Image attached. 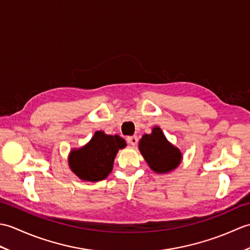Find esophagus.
Returning a JSON list of instances; mask_svg holds the SVG:
<instances>
[{"label": "esophagus", "mask_w": 250, "mask_h": 250, "mask_svg": "<svg viewBox=\"0 0 250 250\" xmlns=\"http://www.w3.org/2000/svg\"><path fill=\"white\" fill-rule=\"evenodd\" d=\"M126 142L129 143L130 145L132 146H135L137 144V142H139V139H137V136H128L126 137Z\"/></svg>", "instance_id": "obj_1"}]
</instances>
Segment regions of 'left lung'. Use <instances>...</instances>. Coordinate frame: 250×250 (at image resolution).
I'll return each instance as SVG.
<instances>
[{"instance_id": "1", "label": "left lung", "mask_w": 250, "mask_h": 250, "mask_svg": "<svg viewBox=\"0 0 250 250\" xmlns=\"http://www.w3.org/2000/svg\"><path fill=\"white\" fill-rule=\"evenodd\" d=\"M139 149L153 172L167 174L178 167L183 153L164 135L161 128L153 126L150 134H144L139 143Z\"/></svg>"}]
</instances>
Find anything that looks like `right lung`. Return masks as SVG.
I'll use <instances>...</instances> for the list:
<instances>
[{
  "instance_id": "add662e5",
  "label": "right lung",
  "mask_w": 250,
  "mask_h": 250,
  "mask_svg": "<svg viewBox=\"0 0 250 250\" xmlns=\"http://www.w3.org/2000/svg\"><path fill=\"white\" fill-rule=\"evenodd\" d=\"M126 146L118 134L109 135L97 131L86 145L70 151L68 167L83 182H100L108 176L119 149Z\"/></svg>"
}]
</instances>
